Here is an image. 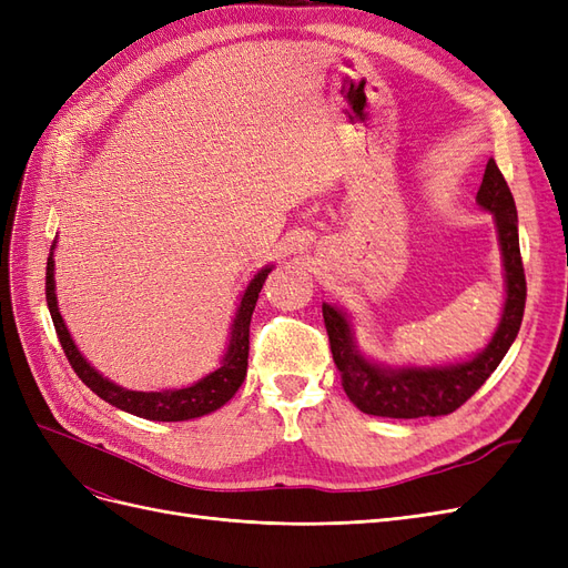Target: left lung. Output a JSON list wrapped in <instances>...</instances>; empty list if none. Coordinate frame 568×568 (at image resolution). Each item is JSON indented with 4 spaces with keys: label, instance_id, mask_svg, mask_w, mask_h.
<instances>
[{
    "label": "left lung",
    "instance_id": "left-lung-1",
    "mask_svg": "<svg viewBox=\"0 0 568 568\" xmlns=\"http://www.w3.org/2000/svg\"><path fill=\"white\" fill-rule=\"evenodd\" d=\"M476 199L495 215L507 277L505 313L484 353L450 367H376L355 351L346 315L332 305H322L324 326L329 334V346L343 388L365 415L390 419L450 415L486 384L517 338L526 307V274L519 251L517 205H514L509 186L493 159L486 165Z\"/></svg>",
    "mask_w": 568,
    "mask_h": 568
}]
</instances>
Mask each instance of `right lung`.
<instances>
[{
  "instance_id": "add662e5",
  "label": "right lung",
  "mask_w": 568,
  "mask_h": 568,
  "mask_svg": "<svg viewBox=\"0 0 568 568\" xmlns=\"http://www.w3.org/2000/svg\"><path fill=\"white\" fill-rule=\"evenodd\" d=\"M54 244L49 248L47 257V282H44V294H47V305L51 313V322H54V329L59 336L61 348L71 363L73 372L80 376L82 384L90 390H94L101 400L111 403L118 409H125L130 415L153 419V422H184V419H194L203 417L209 412L217 409L225 405L232 395L239 390V386L246 379V367H248V326H251V315L255 311L257 294L267 280L270 267L261 270L255 274V280L248 284L246 294L242 296V305H239V313L232 326V341L225 359L222 365L211 372L209 376L189 388H178V390H163V393H142V390H128L120 388L113 382L104 379L97 369H92L84 357L78 353L75 343L68 334L65 324L59 315V305H57V294H54Z\"/></svg>"
}]
</instances>
